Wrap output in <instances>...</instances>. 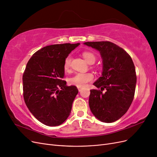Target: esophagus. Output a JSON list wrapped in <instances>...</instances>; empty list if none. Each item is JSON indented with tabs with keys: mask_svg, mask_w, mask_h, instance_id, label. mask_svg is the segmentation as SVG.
I'll return each instance as SVG.
<instances>
[{
	"mask_svg": "<svg viewBox=\"0 0 157 157\" xmlns=\"http://www.w3.org/2000/svg\"><path fill=\"white\" fill-rule=\"evenodd\" d=\"M77 88L78 89V91L80 92V90H81V88H82V87L81 86H77Z\"/></svg>",
	"mask_w": 157,
	"mask_h": 157,
	"instance_id": "1",
	"label": "esophagus"
}]
</instances>
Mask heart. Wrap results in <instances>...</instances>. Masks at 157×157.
Wrapping results in <instances>:
<instances>
[{"label":"heart","mask_w":157,"mask_h":157,"mask_svg":"<svg viewBox=\"0 0 157 157\" xmlns=\"http://www.w3.org/2000/svg\"><path fill=\"white\" fill-rule=\"evenodd\" d=\"M82 56L88 63H94L96 61V57L90 52H83ZM71 63V58L70 56H68L66 58L63 64V68L65 71H68L69 70ZM93 78L94 75L91 73H77L69 78V82L71 84L75 85L77 86L82 87L92 80Z\"/></svg>","instance_id":"obj_1"}]
</instances>
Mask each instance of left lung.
Returning a JSON list of instances; mask_svg holds the SVG:
<instances>
[{"label":"left lung","mask_w":157,"mask_h":157,"mask_svg":"<svg viewBox=\"0 0 157 157\" xmlns=\"http://www.w3.org/2000/svg\"><path fill=\"white\" fill-rule=\"evenodd\" d=\"M84 44L99 51L103 63L101 77L93 84L101 90H90V110L99 121L113 122L124 115L134 99L137 80L134 64L130 55L113 42ZM104 89L105 93L102 92Z\"/></svg>","instance_id":"left-lung-1"}]
</instances>
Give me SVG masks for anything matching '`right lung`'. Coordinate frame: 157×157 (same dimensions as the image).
Masks as SVG:
<instances>
[{
  "label": "right lung",
  "instance_id": "1",
  "mask_svg": "<svg viewBox=\"0 0 157 157\" xmlns=\"http://www.w3.org/2000/svg\"><path fill=\"white\" fill-rule=\"evenodd\" d=\"M80 44H60L44 47L32 56L23 75V98L36 119L46 126H56L69 116L78 90L67 86L64 61Z\"/></svg>",
  "mask_w": 157,
  "mask_h": 157
}]
</instances>
